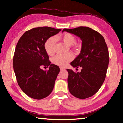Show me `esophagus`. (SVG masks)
Returning a JSON list of instances; mask_svg holds the SVG:
<instances>
[{"label": "esophagus", "mask_w": 123, "mask_h": 123, "mask_svg": "<svg viewBox=\"0 0 123 123\" xmlns=\"http://www.w3.org/2000/svg\"><path fill=\"white\" fill-rule=\"evenodd\" d=\"M65 68H62V67H60V70L61 71H63V70H65Z\"/></svg>", "instance_id": "34e87169"}]
</instances>
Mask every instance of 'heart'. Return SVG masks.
Segmentation results:
<instances>
[{
	"instance_id": "b5f03b06",
	"label": "heart",
	"mask_w": 123,
	"mask_h": 123,
	"mask_svg": "<svg viewBox=\"0 0 123 123\" xmlns=\"http://www.w3.org/2000/svg\"><path fill=\"white\" fill-rule=\"evenodd\" d=\"M61 38L65 43L68 45H71L75 42L74 36L70 33H66L61 36ZM55 36L50 37L46 40L44 44V48L46 53L49 55H52L55 53V46L57 42ZM74 55L73 53H68L66 55H57L52 59V62L55 64L60 66H65L69 62L73 60Z\"/></svg>"
}]
</instances>
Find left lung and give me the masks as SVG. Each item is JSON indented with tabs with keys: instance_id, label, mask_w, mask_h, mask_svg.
I'll use <instances>...</instances> for the list:
<instances>
[{
	"instance_id": "obj_1",
	"label": "left lung",
	"mask_w": 123,
	"mask_h": 123,
	"mask_svg": "<svg viewBox=\"0 0 123 123\" xmlns=\"http://www.w3.org/2000/svg\"><path fill=\"white\" fill-rule=\"evenodd\" d=\"M65 31L82 40L80 53L70 63L82 69L80 73L67 69L68 89L75 97L87 98L98 91L105 79L109 62L107 44L102 35L88 27L64 29L62 32Z\"/></svg>"
}]
</instances>
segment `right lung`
Segmentation results:
<instances>
[{"instance_id":"right-lung-1","label":"right lung","mask_w":123,"mask_h":123,"mask_svg":"<svg viewBox=\"0 0 123 123\" xmlns=\"http://www.w3.org/2000/svg\"><path fill=\"white\" fill-rule=\"evenodd\" d=\"M61 30L49 27L33 28L25 32L17 43L13 61L14 71L19 87L32 98H44L53 91L60 68L50 64L44 44ZM43 66H49V70L41 69Z\"/></svg>"}]
</instances>
